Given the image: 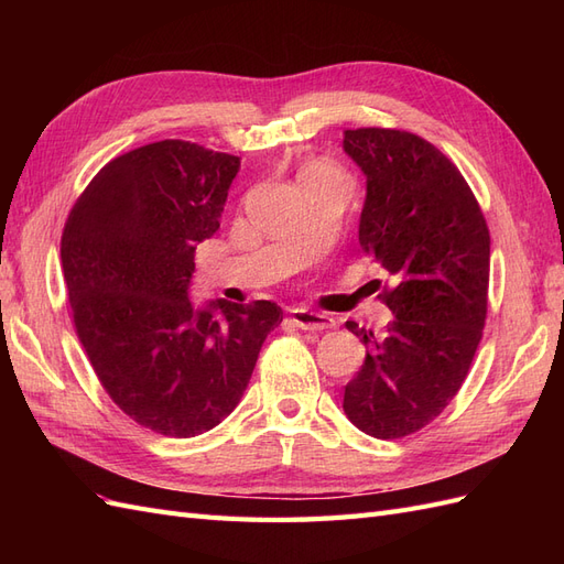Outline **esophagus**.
I'll use <instances>...</instances> for the list:
<instances>
[{"instance_id": "obj_1", "label": "esophagus", "mask_w": 564, "mask_h": 564, "mask_svg": "<svg viewBox=\"0 0 564 564\" xmlns=\"http://www.w3.org/2000/svg\"><path fill=\"white\" fill-rule=\"evenodd\" d=\"M289 315H292V322L296 324V327H301L305 332H324V329L336 327L334 317L308 311V308H294V311H289Z\"/></svg>"}]
</instances>
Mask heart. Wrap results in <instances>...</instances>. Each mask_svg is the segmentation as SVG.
Segmentation results:
<instances>
[{
    "mask_svg": "<svg viewBox=\"0 0 564 564\" xmlns=\"http://www.w3.org/2000/svg\"><path fill=\"white\" fill-rule=\"evenodd\" d=\"M308 172H319V174H334L332 169H327V166H311Z\"/></svg>",
    "mask_w": 564,
    "mask_h": 564,
    "instance_id": "1",
    "label": "heart"
}]
</instances>
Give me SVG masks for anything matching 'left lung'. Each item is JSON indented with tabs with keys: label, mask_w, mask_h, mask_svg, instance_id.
Instances as JSON below:
<instances>
[{
	"label": "left lung",
	"mask_w": 564,
	"mask_h": 564,
	"mask_svg": "<svg viewBox=\"0 0 564 564\" xmlns=\"http://www.w3.org/2000/svg\"><path fill=\"white\" fill-rule=\"evenodd\" d=\"M344 150L367 178L360 247L395 282L381 338L346 322L369 350L344 412L395 440L431 423L468 377L487 317L489 230L466 178L421 135L348 129Z\"/></svg>",
	"instance_id": "1"
}]
</instances>
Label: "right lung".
I'll use <instances>...</instances> for the list:
<instances>
[{"label": "right lung", "mask_w": 564, "mask_h": 564, "mask_svg": "<svg viewBox=\"0 0 564 564\" xmlns=\"http://www.w3.org/2000/svg\"><path fill=\"white\" fill-rule=\"evenodd\" d=\"M240 158L160 141L108 162L73 207L61 263L75 329L127 416L195 437L245 395L282 308L191 301L195 249L218 230Z\"/></svg>", "instance_id": "add662e5"}]
</instances>
